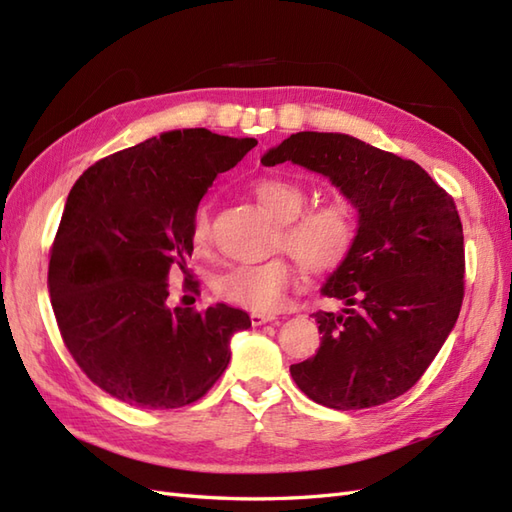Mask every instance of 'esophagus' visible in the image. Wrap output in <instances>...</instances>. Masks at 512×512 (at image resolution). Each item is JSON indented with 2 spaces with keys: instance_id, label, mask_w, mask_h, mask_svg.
I'll return each mask as SVG.
<instances>
[{
  "instance_id": "1",
  "label": "esophagus",
  "mask_w": 512,
  "mask_h": 512,
  "mask_svg": "<svg viewBox=\"0 0 512 512\" xmlns=\"http://www.w3.org/2000/svg\"><path fill=\"white\" fill-rule=\"evenodd\" d=\"M249 321H252V326H265V323H269V321H276V315L252 313V315H249Z\"/></svg>"
}]
</instances>
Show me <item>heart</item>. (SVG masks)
Returning <instances> with one entry per match:
<instances>
[{"label": "heart", "mask_w": 512, "mask_h": 512, "mask_svg": "<svg viewBox=\"0 0 512 512\" xmlns=\"http://www.w3.org/2000/svg\"><path fill=\"white\" fill-rule=\"evenodd\" d=\"M258 204L280 221L276 245L293 254L310 273H326L339 267L350 254L356 239V219L352 208L341 199H326L310 208L306 193L299 184L286 178H260L254 184ZM191 243L197 252L210 247V215L206 206H199L189 228ZM295 280V269L289 258L276 256L265 263L236 265L219 273L213 286L219 297L254 310L273 313L284 302V295Z\"/></svg>", "instance_id": "heart-1"}]
</instances>
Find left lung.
I'll use <instances>...</instances> for the list:
<instances>
[{
  "mask_svg": "<svg viewBox=\"0 0 512 512\" xmlns=\"http://www.w3.org/2000/svg\"><path fill=\"white\" fill-rule=\"evenodd\" d=\"M291 160L330 178L358 210L350 254L321 293L343 299L319 310L321 345L291 365L310 400L334 410L380 406L415 386L439 354L465 295L463 223L417 162L339 132H297L260 158Z\"/></svg>",
  "mask_w": 512,
  "mask_h": 512,
  "instance_id": "8db88e82",
  "label": "left lung"
}]
</instances>
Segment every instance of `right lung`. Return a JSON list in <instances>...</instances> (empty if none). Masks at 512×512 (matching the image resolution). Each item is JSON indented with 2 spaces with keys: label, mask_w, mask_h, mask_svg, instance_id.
I'll list each match as a JSON object with an SVG mask.
<instances>
[{
  "label": "right lung",
  "mask_w": 512,
  "mask_h": 512,
  "mask_svg": "<svg viewBox=\"0 0 512 512\" xmlns=\"http://www.w3.org/2000/svg\"><path fill=\"white\" fill-rule=\"evenodd\" d=\"M252 147L256 139L206 128L171 130L102 158L73 184L49 252V297L73 360L108 395L182 408L226 371L249 315L226 304L169 308L167 278L178 267L191 276L199 199Z\"/></svg>",
  "instance_id": "1"
}]
</instances>
